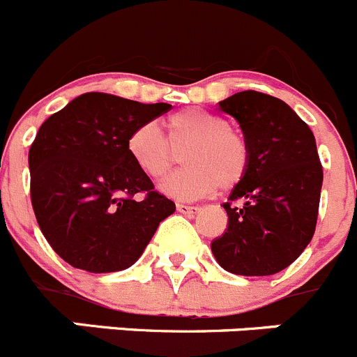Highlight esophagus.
Listing matches in <instances>:
<instances>
[{"mask_svg": "<svg viewBox=\"0 0 357 357\" xmlns=\"http://www.w3.org/2000/svg\"><path fill=\"white\" fill-rule=\"evenodd\" d=\"M176 210L181 213H185V215H195L199 210V206L195 205H185V203H176Z\"/></svg>", "mask_w": 357, "mask_h": 357, "instance_id": "1", "label": "esophagus"}]
</instances>
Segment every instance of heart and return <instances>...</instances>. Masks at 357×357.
<instances>
[{
  "label": "heart",
  "instance_id": "obj_1",
  "mask_svg": "<svg viewBox=\"0 0 357 357\" xmlns=\"http://www.w3.org/2000/svg\"><path fill=\"white\" fill-rule=\"evenodd\" d=\"M166 138L158 126L142 124L128 138V154L149 178H161L182 151L184 168L161 182V191L176 199H198L217 189L240 184L249 169L250 152L245 138L231 130L226 119L202 110L184 108L162 122Z\"/></svg>",
  "mask_w": 357,
  "mask_h": 357
}]
</instances>
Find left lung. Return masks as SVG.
I'll return each instance as SVG.
<instances>
[{"mask_svg":"<svg viewBox=\"0 0 357 357\" xmlns=\"http://www.w3.org/2000/svg\"><path fill=\"white\" fill-rule=\"evenodd\" d=\"M249 145V169L224 203L227 229L212 242L229 273L282 271L307 249L317 224L322 166L314 133L278 98L242 91L219 101Z\"/></svg>","mask_w":357,"mask_h":357,"instance_id":"1","label":"left lung"}]
</instances>
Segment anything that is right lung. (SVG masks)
I'll use <instances>...</instances> for the list:
<instances>
[{"instance_id": "add662e5", "label": "right lung", "mask_w": 357, "mask_h": 357, "mask_svg": "<svg viewBox=\"0 0 357 357\" xmlns=\"http://www.w3.org/2000/svg\"><path fill=\"white\" fill-rule=\"evenodd\" d=\"M169 108L86 93L40 126L29 149L33 210L68 264L91 273L126 270L175 212L128 154L131 131ZM138 192L144 200L134 198Z\"/></svg>"}]
</instances>
